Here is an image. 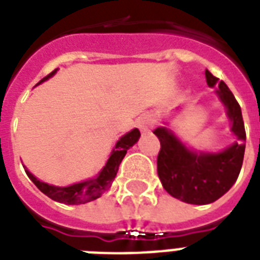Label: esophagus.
Segmentation results:
<instances>
[{"label": "esophagus", "mask_w": 260, "mask_h": 260, "mask_svg": "<svg viewBox=\"0 0 260 260\" xmlns=\"http://www.w3.org/2000/svg\"><path fill=\"white\" fill-rule=\"evenodd\" d=\"M138 126L142 132H147V131H150V128L152 126V120H151V117H148V116H143L142 118H139Z\"/></svg>", "instance_id": "esophagus-1"}]
</instances>
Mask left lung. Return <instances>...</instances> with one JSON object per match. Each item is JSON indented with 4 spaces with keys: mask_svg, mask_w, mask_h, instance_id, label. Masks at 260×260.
Returning <instances> with one entry per match:
<instances>
[{
    "mask_svg": "<svg viewBox=\"0 0 260 260\" xmlns=\"http://www.w3.org/2000/svg\"><path fill=\"white\" fill-rule=\"evenodd\" d=\"M209 87L226 109L231 132L236 142L218 152H204L189 148L166 126H158L154 134L160 142L158 175L167 193L186 204L206 205L222 197L232 187L242 170L246 150V129L242 109L228 86L205 70Z\"/></svg>",
    "mask_w": 260,
    "mask_h": 260,
    "instance_id": "left-lung-1",
    "label": "left lung"
}]
</instances>
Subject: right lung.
I'll return each mask as SVG.
<instances>
[{"mask_svg": "<svg viewBox=\"0 0 260 260\" xmlns=\"http://www.w3.org/2000/svg\"><path fill=\"white\" fill-rule=\"evenodd\" d=\"M58 71L54 70L51 74H48L47 77L40 81L38 85H40L42 82L47 81L51 77H54L55 73ZM139 138H140V132H139L138 128H135L131 132L125 134L124 136L120 138L116 146L110 152L109 158L106 160L105 166L102 167L101 171L97 174V177L91 178V179H87V181L78 182V183H74V185L64 186V187H60V186H54L50 185V183H46V182L39 181L38 178L35 177L34 174L29 173L26 170V175L29 177V179L34 182L36 187H38L42 193H44L47 197H50L51 200H54L56 202H60V204H66V205H79V204H86V202L94 201L105 193L106 190L109 189L112 182L116 178V174L118 171V166L120 163L125 156L126 151L129 150L131 147L134 146L135 143H138Z\"/></svg>", "mask_w": 260, "mask_h": 260, "instance_id": "add662e5", "label": "right lung"}]
</instances>
